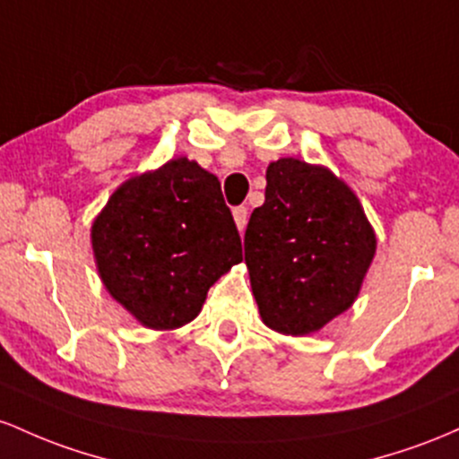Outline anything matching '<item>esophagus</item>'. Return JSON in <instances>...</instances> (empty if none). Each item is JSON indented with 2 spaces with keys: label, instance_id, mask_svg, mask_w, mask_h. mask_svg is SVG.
Masks as SVG:
<instances>
[{
  "label": "esophagus",
  "instance_id": "1",
  "mask_svg": "<svg viewBox=\"0 0 459 459\" xmlns=\"http://www.w3.org/2000/svg\"><path fill=\"white\" fill-rule=\"evenodd\" d=\"M234 221H236V228H238V231H245L247 228V219H249V212H247L245 205H238V208H234Z\"/></svg>",
  "mask_w": 459,
  "mask_h": 459
}]
</instances>
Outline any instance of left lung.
<instances>
[{
	"instance_id": "left-lung-1",
	"label": "left lung",
	"mask_w": 459,
	"mask_h": 459,
	"mask_svg": "<svg viewBox=\"0 0 459 459\" xmlns=\"http://www.w3.org/2000/svg\"><path fill=\"white\" fill-rule=\"evenodd\" d=\"M377 238L353 190L329 169L280 158L251 212L245 262L264 325L318 332L358 299Z\"/></svg>"
}]
</instances>
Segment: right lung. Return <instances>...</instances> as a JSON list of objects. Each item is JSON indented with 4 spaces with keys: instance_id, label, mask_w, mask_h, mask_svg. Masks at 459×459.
Masks as SVG:
<instances>
[{
    "instance_id": "right-lung-1",
    "label": "right lung",
    "mask_w": 459,
    "mask_h": 459,
    "mask_svg": "<svg viewBox=\"0 0 459 459\" xmlns=\"http://www.w3.org/2000/svg\"><path fill=\"white\" fill-rule=\"evenodd\" d=\"M91 240L106 290L149 329L193 321L210 286L243 260L219 179L188 158L121 184Z\"/></svg>"
}]
</instances>
